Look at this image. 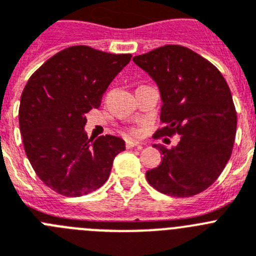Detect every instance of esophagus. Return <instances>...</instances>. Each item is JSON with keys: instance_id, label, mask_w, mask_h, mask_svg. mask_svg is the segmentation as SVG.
Segmentation results:
<instances>
[{"instance_id": "1", "label": "esophagus", "mask_w": 256, "mask_h": 256, "mask_svg": "<svg viewBox=\"0 0 256 256\" xmlns=\"http://www.w3.org/2000/svg\"><path fill=\"white\" fill-rule=\"evenodd\" d=\"M134 146L142 148V144L139 143V142H135V140H126V148H134Z\"/></svg>"}]
</instances>
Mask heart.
I'll return each instance as SVG.
<instances>
[{"label": "heart", "instance_id": "b5f03b06", "mask_svg": "<svg viewBox=\"0 0 256 256\" xmlns=\"http://www.w3.org/2000/svg\"><path fill=\"white\" fill-rule=\"evenodd\" d=\"M134 132H135V134H136V131H135V130H134Z\"/></svg>", "mask_w": 256, "mask_h": 256}]
</instances>
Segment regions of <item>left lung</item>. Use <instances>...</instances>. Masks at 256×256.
<instances>
[{
  "mask_svg": "<svg viewBox=\"0 0 256 256\" xmlns=\"http://www.w3.org/2000/svg\"><path fill=\"white\" fill-rule=\"evenodd\" d=\"M158 86L160 120L156 135H180L171 150L158 148L162 161L146 172L158 192L190 197L211 186L232 154L237 114L222 73L194 51L166 45L132 58Z\"/></svg>",
  "mask_w": 256,
  "mask_h": 256,
  "instance_id": "obj_1",
  "label": "left lung"
}]
</instances>
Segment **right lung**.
I'll return each mask as SVG.
<instances>
[{"label":"right lung","mask_w":256,"mask_h":256,"mask_svg":"<svg viewBox=\"0 0 256 256\" xmlns=\"http://www.w3.org/2000/svg\"><path fill=\"white\" fill-rule=\"evenodd\" d=\"M130 59V54L72 46L26 82L19 108L24 150L36 174L59 194L80 197L100 188L114 157L125 150L121 138L88 139L85 114L100 106L106 88Z\"/></svg>","instance_id":"obj_1"}]
</instances>
